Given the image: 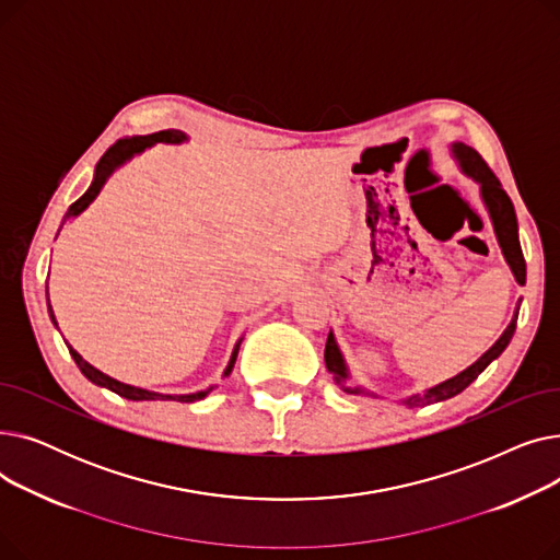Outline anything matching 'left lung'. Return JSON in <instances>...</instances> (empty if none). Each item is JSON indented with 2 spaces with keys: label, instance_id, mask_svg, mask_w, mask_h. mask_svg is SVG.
<instances>
[{
  "label": "left lung",
  "instance_id": "8db88e82",
  "mask_svg": "<svg viewBox=\"0 0 560 560\" xmlns=\"http://www.w3.org/2000/svg\"><path fill=\"white\" fill-rule=\"evenodd\" d=\"M450 152H452V159L456 161L458 170L467 176V179H472L479 184V195H481V201L486 206L488 211V218L492 222V231H494V238L499 243V249H502L504 254V260L509 262V268L515 277V281L520 285L526 283V262H524V256H522V247H520V235H517V215H515V209H513V201L511 197L504 192L502 184H499L497 176L490 172V167L486 165V161L479 156L477 150H472V147L465 144V142H452L450 144ZM522 302V300H520ZM517 313H520V304L509 322V327L504 329V334L499 336L494 340V345L483 351V354L469 365L465 368L463 372H458L456 376L443 381V384H435L422 393H413V395H406L401 399H395L397 404L406 406V408H418V406H429V404H438V401H445V399H452L454 395L463 393L472 381L494 361L502 357V351L509 347L513 334H515V325H517ZM325 363H327V370L334 374L336 384L340 386L342 393L347 395H359V397H374V399H384L381 395L363 388V386H357L354 381H351V372H349V365L345 361V354L340 351V345L334 336V331H329V338H327V347H325Z\"/></svg>",
  "mask_w": 560,
  "mask_h": 560
}]
</instances>
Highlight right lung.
<instances>
[{
    "label": "right lung",
    "instance_id": "obj_1",
    "mask_svg": "<svg viewBox=\"0 0 560 560\" xmlns=\"http://www.w3.org/2000/svg\"><path fill=\"white\" fill-rule=\"evenodd\" d=\"M188 140H190L188 133H184V131H179V129H167V131H156V133H150V136H131V138H125V140H117V142L110 147V150L100 159V163L95 165V174H93L91 188H88V190L70 206L66 218H63V222H61V229H63V224H68L70 220L79 218V215L88 209V206H91V203L97 199V195L102 192V188L106 186V182L110 179L113 172L120 170L122 165H127L133 156H140L144 150H150V147H154L156 142L184 144V142H188ZM61 229H58V233H61ZM58 233H56V235H58ZM47 295H49V292H47ZM47 313H49L51 325L58 329V322H56V315H54V311H51L49 298H47ZM243 338H245V336H241L238 342L233 345V351H231L229 363H226V368H224V372H222V378L231 374V370H233V365H235V359H238V349H241ZM66 345H68V342H66ZM68 349H70V357L74 359V363L79 365L81 374H83L88 381H93L95 386L106 388V390H110V393H115V395H120V397H125V399H131V401H199V399H203L206 395H209V393L215 388V386H209V388L197 390V393H188V395H167V393H156V390L138 388V386L122 384V381H117V378L104 374L102 370H97L95 365L88 363V361L79 354V351L72 349L70 345H68Z\"/></svg>",
    "mask_w": 560,
    "mask_h": 560
}]
</instances>
